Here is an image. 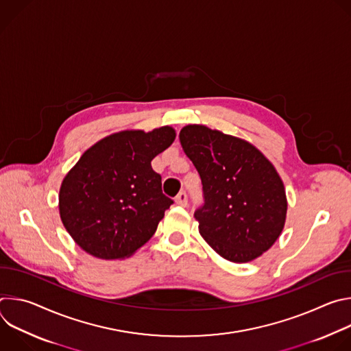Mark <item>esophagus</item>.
Wrapping results in <instances>:
<instances>
[{"label": "esophagus", "mask_w": 351, "mask_h": 351, "mask_svg": "<svg viewBox=\"0 0 351 351\" xmlns=\"http://www.w3.org/2000/svg\"><path fill=\"white\" fill-rule=\"evenodd\" d=\"M175 203L178 206H182V207H186L187 206V194L186 191H180L176 197H175Z\"/></svg>", "instance_id": "34e87169"}]
</instances>
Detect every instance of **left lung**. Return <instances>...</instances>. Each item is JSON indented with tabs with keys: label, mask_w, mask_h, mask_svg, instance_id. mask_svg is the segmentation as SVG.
Instances as JSON below:
<instances>
[{
	"label": "left lung",
	"mask_w": 351,
	"mask_h": 351,
	"mask_svg": "<svg viewBox=\"0 0 351 351\" xmlns=\"http://www.w3.org/2000/svg\"><path fill=\"white\" fill-rule=\"evenodd\" d=\"M179 140L203 184L194 211L199 234L232 263L260 257L276 241L286 219V193L274 165L250 143L189 125Z\"/></svg>",
	"instance_id": "8db88e82"
}]
</instances>
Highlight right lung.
Here are the masks:
<instances>
[{"instance_id": "right-lung-1", "label": "right lung", "mask_w": 351, "mask_h": 351, "mask_svg": "<svg viewBox=\"0 0 351 351\" xmlns=\"http://www.w3.org/2000/svg\"><path fill=\"white\" fill-rule=\"evenodd\" d=\"M173 140L169 126L115 133L90 147L69 171L60 190V214L86 253L125 258L152 239L173 204L152 161Z\"/></svg>"}]
</instances>
